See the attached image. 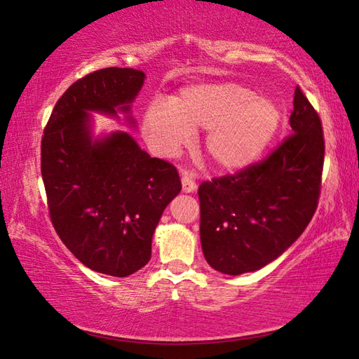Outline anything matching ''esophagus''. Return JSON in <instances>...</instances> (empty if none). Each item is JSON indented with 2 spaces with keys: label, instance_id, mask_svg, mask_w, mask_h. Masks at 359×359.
Segmentation results:
<instances>
[{
  "label": "esophagus",
  "instance_id": "34e87169",
  "mask_svg": "<svg viewBox=\"0 0 359 359\" xmlns=\"http://www.w3.org/2000/svg\"><path fill=\"white\" fill-rule=\"evenodd\" d=\"M182 190L185 193H191L196 190V182H194L191 177H188L187 174L182 175Z\"/></svg>",
  "mask_w": 359,
  "mask_h": 359
}]
</instances>
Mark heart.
<instances>
[{"label":"heart","mask_w":359,"mask_h":359,"mask_svg":"<svg viewBox=\"0 0 359 359\" xmlns=\"http://www.w3.org/2000/svg\"><path fill=\"white\" fill-rule=\"evenodd\" d=\"M280 125L274 102L238 82L196 83L182 88L169 106L147 107L142 130L163 155H174L191 141V131L208 130L205 155L218 171L234 172L263 154Z\"/></svg>","instance_id":"b5f03b06"}]
</instances>
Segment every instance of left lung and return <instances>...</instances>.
<instances>
[{
	"label": "left lung",
	"instance_id": "8db88e82",
	"mask_svg": "<svg viewBox=\"0 0 359 359\" xmlns=\"http://www.w3.org/2000/svg\"><path fill=\"white\" fill-rule=\"evenodd\" d=\"M293 133L263 161L199 185L203 253L229 276L258 271L299 238L317 210L325 137L321 120L299 87Z\"/></svg>",
	"mask_w": 359,
	"mask_h": 359
}]
</instances>
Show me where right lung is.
I'll return each instance as SVG.
<instances>
[{"label":"right lung","mask_w":359,"mask_h":359,"mask_svg":"<svg viewBox=\"0 0 359 359\" xmlns=\"http://www.w3.org/2000/svg\"><path fill=\"white\" fill-rule=\"evenodd\" d=\"M144 79L131 68H104L79 79L57 101L41 141L53 228L82 264L114 277L131 276L149 263L163 210L182 190L177 169L150 158L128 133L92 137L88 112H130Z\"/></svg>","instance_id":"obj_1"}]
</instances>
